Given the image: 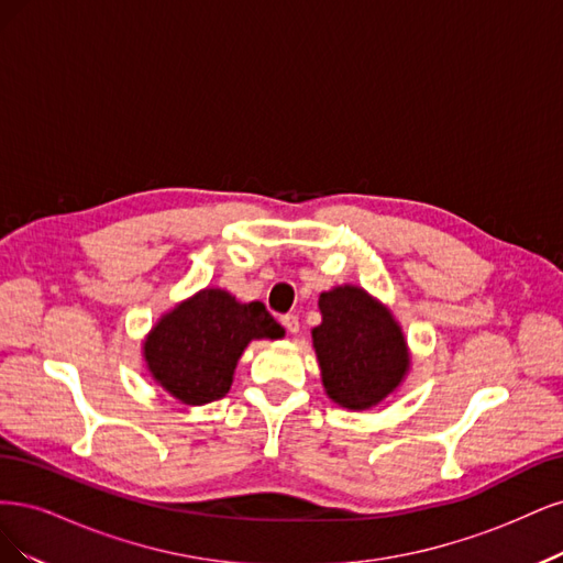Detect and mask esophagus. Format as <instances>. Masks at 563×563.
I'll return each mask as SVG.
<instances>
[{"label":"esophagus","instance_id":"1","mask_svg":"<svg viewBox=\"0 0 563 563\" xmlns=\"http://www.w3.org/2000/svg\"><path fill=\"white\" fill-rule=\"evenodd\" d=\"M283 324H285V330H287L289 334H297V332H299V318H297L295 313L283 316Z\"/></svg>","mask_w":563,"mask_h":563}]
</instances>
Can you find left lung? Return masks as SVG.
<instances>
[{
	"instance_id": "8db88e82",
	"label": "left lung",
	"mask_w": 563,
	"mask_h": 563,
	"mask_svg": "<svg viewBox=\"0 0 563 563\" xmlns=\"http://www.w3.org/2000/svg\"><path fill=\"white\" fill-rule=\"evenodd\" d=\"M311 330L322 388L343 409L367 411L390 397L411 367L400 322L365 287L336 285L318 299Z\"/></svg>"
}]
</instances>
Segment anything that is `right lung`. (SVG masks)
<instances>
[{
  "label": "right lung",
  "mask_w": 563,
  "mask_h": 563,
  "mask_svg": "<svg viewBox=\"0 0 563 563\" xmlns=\"http://www.w3.org/2000/svg\"><path fill=\"white\" fill-rule=\"evenodd\" d=\"M262 301L243 303L222 287H203L163 313L142 341L150 376L177 402L220 400L250 341L283 339Z\"/></svg>",
  "instance_id": "1"
}]
</instances>
